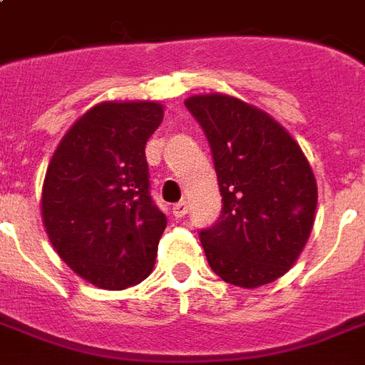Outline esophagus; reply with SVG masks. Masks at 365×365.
<instances>
[{"label": "esophagus", "mask_w": 365, "mask_h": 365, "mask_svg": "<svg viewBox=\"0 0 365 365\" xmlns=\"http://www.w3.org/2000/svg\"><path fill=\"white\" fill-rule=\"evenodd\" d=\"M187 210H189L187 201H180V202H176L174 207H172V214H174L176 218H183V216L187 214Z\"/></svg>", "instance_id": "34e87169"}]
</instances>
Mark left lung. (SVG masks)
Listing matches in <instances>:
<instances>
[{
	"instance_id": "obj_1",
	"label": "left lung",
	"mask_w": 365,
	"mask_h": 365,
	"mask_svg": "<svg viewBox=\"0 0 365 365\" xmlns=\"http://www.w3.org/2000/svg\"><path fill=\"white\" fill-rule=\"evenodd\" d=\"M185 107L207 135L224 202L199 233L210 268L237 287L275 282L312 232L318 185L308 158L279 122L237 97L193 96Z\"/></svg>"
}]
</instances>
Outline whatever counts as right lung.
<instances>
[{
    "label": "right lung",
    "instance_id": "obj_1",
    "mask_svg": "<svg viewBox=\"0 0 365 365\" xmlns=\"http://www.w3.org/2000/svg\"><path fill=\"white\" fill-rule=\"evenodd\" d=\"M163 115L155 101L99 103L72 124L47 166V237L96 287H132L155 266L166 216L149 195L145 145Z\"/></svg>",
    "mask_w": 365,
    "mask_h": 365
}]
</instances>
